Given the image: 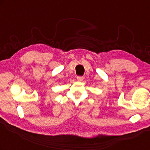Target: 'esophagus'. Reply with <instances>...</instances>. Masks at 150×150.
<instances>
[{"label": "esophagus", "instance_id": "1", "mask_svg": "<svg viewBox=\"0 0 150 150\" xmlns=\"http://www.w3.org/2000/svg\"><path fill=\"white\" fill-rule=\"evenodd\" d=\"M76 79H77L79 81H83V76H78L77 77H76Z\"/></svg>", "mask_w": 150, "mask_h": 150}]
</instances>
